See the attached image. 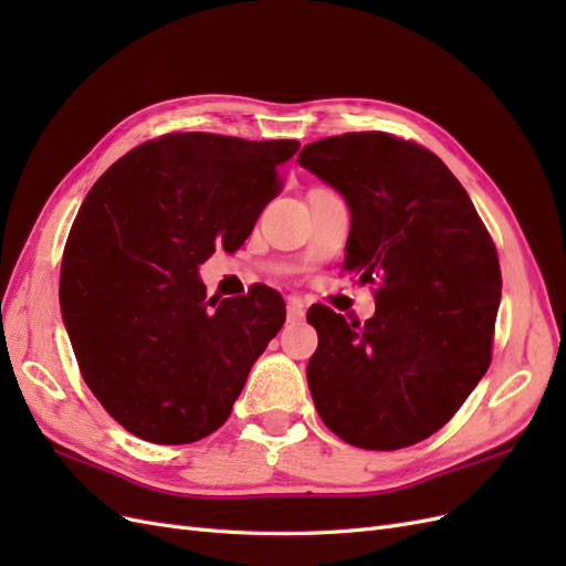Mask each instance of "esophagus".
<instances>
[{"instance_id":"obj_1","label":"esophagus","mask_w":566,"mask_h":566,"mask_svg":"<svg viewBox=\"0 0 566 566\" xmlns=\"http://www.w3.org/2000/svg\"><path fill=\"white\" fill-rule=\"evenodd\" d=\"M302 318H304V304L300 300H290L287 302V321L300 323Z\"/></svg>"}]
</instances>
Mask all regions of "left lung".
Wrapping results in <instances>:
<instances>
[{
	"instance_id": "obj_1",
	"label": "left lung",
	"mask_w": 566,
	"mask_h": 566,
	"mask_svg": "<svg viewBox=\"0 0 566 566\" xmlns=\"http://www.w3.org/2000/svg\"><path fill=\"white\" fill-rule=\"evenodd\" d=\"M300 165L347 200L345 271L375 283L364 328L328 306L306 321V382L352 447L394 451L434 434L491 364L501 264L465 188L434 153L385 132L328 136Z\"/></svg>"
}]
</instances>
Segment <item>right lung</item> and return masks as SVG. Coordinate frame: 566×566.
Listing matches in <instances>:
<instances>
[{
  "instance_id": "1",
  "label": "right lung",
  "mask_w": 566,
  "mask_h": 566,
  "mask_svg": "<svg viewBox=\"0 0 566 566\" xmlns=\"http://www.w3.org/2000/svg\"><path fill=\"white\" fill-rule=\"evenodd\" d=\"M293 139L167 134L113 163L67 235L61 312L84 382L127 432L191 443L231 416L285 323L266 285L217 302L198 276L214 248L245 243L279 196Z\"/></svg>"
}]
</instances>
